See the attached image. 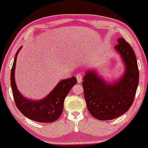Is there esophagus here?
<instances>
[{"instance_id": "34e87169", "label": "esophagus", "mask_w": 148, "mask_h": 148, "mask_svg": "<svg viewBox=\"0 0 148 148\" xmlns=\"http://www.w3.org/2000/svg\"><path fill=\"white\" fill-rule=\"evenodd\" d=\"M76 79H77L78 83H81L82 79H83V76H82L81 73H78V74H76Z\"/></svg>"}]
</instances>
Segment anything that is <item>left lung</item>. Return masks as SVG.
<instances>
[{
	"label": "left lung",
	"mask_w": 148,
	"mask_h": 148,
	"mask_svg": "<svg viewBox=\"0 0 148 148\" xmlns=\"http://www.w3.org/2000/svg\"><path fill=\"white\" fill-rule=\"evenodd\" d=\"M114 47L125 65L123 74L116 81H106L96 70L88 69L82 85L87 108L92 116L101 121L112 120L125 113L134 101L139 73L132 48L123 38Z\"/></svg>",
	"instance_id": "1"
}]
</instances>
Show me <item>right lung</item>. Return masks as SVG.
<instances>
[{
  "label": "right lung",
  "mask_w": 148,
  "mask_h": 148,
  "mask_svg": "<svg viewBox=\"0 0 148 148\" xmlns=\"http://www.w3.org/2000/svg\"><path fill=\"white\" fill-rule=\"evenodd\" d=\"M22 48H19L16 53L14 63L11 70V87L16 106L25 116L40 123H52L61 115L63 110V103L65 97L74 85L77 83L75 76L61 80L56 87L43 99L32 100L23 97L18 90L15 82L16 62L18 52Z\"/></svg>",
  "instance_id": "obj_1"
}]
</instances>
